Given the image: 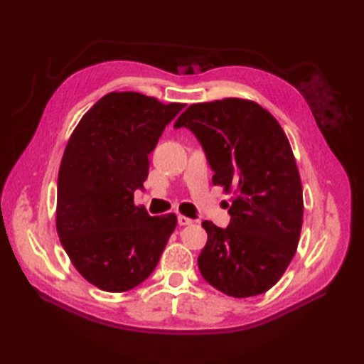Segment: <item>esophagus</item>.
<instances>
[{
  "label": "esophagus",
  "mask_w": 364,
  "mask_h": 364,
  "mask_svg": "<svg viewBox=\"0 0 364 364\" xmlns=\"http://www.w3.org/2000/svg\"><path fill=\"white\" fill-rule=\"evenodd\" d=\"M192 222H194V220L189 219V218H186V215H183V214L178 215V225H181V227H184V225H191Z\"/></svg>",
  "instance_id": "34e87169"
}]
</instances>
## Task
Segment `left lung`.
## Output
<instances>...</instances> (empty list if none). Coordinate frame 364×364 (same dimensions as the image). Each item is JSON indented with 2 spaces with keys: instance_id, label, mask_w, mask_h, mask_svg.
I'll return each instance as SVG.
<instances>
[{
  "instance_id": "left-lung-1",
  "label": "left lung",
  "mask_w": 364,
  "mask_h": 364,
  "mask_svg": "<svg viewBox=\"0 0 364 364\" xmlns=\"http://www.w3.org/2000/svg\"><path fill=\"white\" fill-rule=\"evenodd\" d=\"M205 149L213 183L231 194L230 225L205 220L198 269L231 297H253L280 280L297 250L304 191L296 158L280 123L252 100L191 105L176 119Z\"/></svg>"
}]
</instances>
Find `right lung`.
Instances as JSON below:
<instances>
[{
    "label": "right lung",
    "instance_id": "add662e5",
    "mask_svg": "<svg viewBox=\"0 0 364 364\" xmlns=\"http://www.w3.org/2000/svg\"><path fill=\"white\" fill-rule=\"evenodd\" d=\"M184 107L139 92H111L82 115L58 176L56 230L76 270L97 288L125 292L149 277L176 227L173 213L149 215L134 191L149 153Z\"/></svg>",
    "mask_w": 364,
    "mask_h": 364
}]
</instances>
